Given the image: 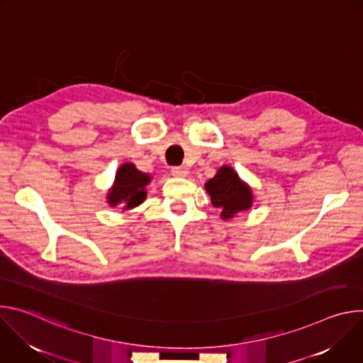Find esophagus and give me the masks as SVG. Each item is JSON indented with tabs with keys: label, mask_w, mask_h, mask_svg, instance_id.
Wrapping results in <instances>:
<instances>
[{
	"label": "esophagus",
	"mask_w": 363,
	"mask_h": 363,
	"mask_svg": "<svg viewBox=\"0 0 363 363\" xmlns=\"http://www.w3.org/2000/svg\"><path fill=\"white\" fill-rule=\"evenodd\" d=\"M171 172H172L174 177H178V178H182V177L188 175V169L185 167H174Z\"/></svg>",
	"instance_id": "obj_1"
}]
</instances>
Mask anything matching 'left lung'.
Here are the masks:
<instances>
[{"label":"left lung","mask_w":363,"mask_h":363,"mask_svg":"<svg viewBox=\"0 0 363 363\" xmlns=\"http://www.w3.org/2000/svg\"><path fill=\"white\" fill-rule=\"evenodd\" d=\"M205 189L210 194L213 205L223 210L221 217L224 220L231 218L238 211L248 210L252 203L251 189L240 181L230 167L220 168L217 175L205 184Z\"/></svg>","instance_id":"8db88e82"}]
</instances>
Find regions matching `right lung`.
Masks as SVG:
<instances>
[{
  "label": "right lung",
  "mask_w": 363,
  "mask_h": 363,
  "mask_svg": "<svg viewBox=\"0 0 363 363\" xmlns=\"http://www.w3.org/2000/svg\"><path fill=\"white\" fill-rule=\"evenodd\" d=\"M150 178L138 171L133 164H125L119 168L116 174V181L113 189L109 192V203L116 206L125 202V208H133L146 198L145 186Z\"/></svg>",
  "instance_id": "1"
}]
</instances>
